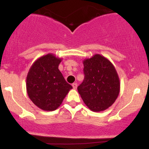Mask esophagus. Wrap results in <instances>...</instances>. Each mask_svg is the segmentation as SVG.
Instances as JSON below:
<instances>
[{
    "label": "esophagus",
    "instance_id": "1",
    "mask_svg": "<svg viewBox=\"0 0 149 149\" xmlns=\"http://www.w3.org/2000/svg\"><path fill=\"white\" fill-rule=\"evenodd\" d=\"M72 86H73V89H76V88H77V87H78V84H77L76 83H73Z\"/></svg>",
    "mask_w": 149,
    "mask_h": 149
}]
</instances>
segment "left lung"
<instances>
[{"label": "left lung", "instance_id": "8db88e82", "mask_svg": "<svg viewBox=\"0 0 149 149\" xmlns=\"http://www.w3.org/2000/svg\"><path fill=\"white\" fill-rule=\"evenodd\" d=\"M85 78L78 91L85 105L94 112L105 111L118 97L120 82L110 60L96 54L83 61Z\"/></svg>", "mask_w": 149, "mask_h": 149}]
</instances>
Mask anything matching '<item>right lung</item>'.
Wrapping results in <instances>:
<instances>
[{
    "label": "right lung",
    "mask_w": 149,
    "mask_h": 149,
    "mask_svg": "<svg viewBox=\"0 0 149 149\" xmlns=\"http://www.w3.org/2000/svg\"><path fill=\"white\" fill-rule=\"evenodd\" d=\"M62 60L52 53L41 56L31 65L26 76V92L39 109L56 110L72 86L66 83L58 67Z\"/></svg>",
    "instance_id": "1"
}]
</instances>
